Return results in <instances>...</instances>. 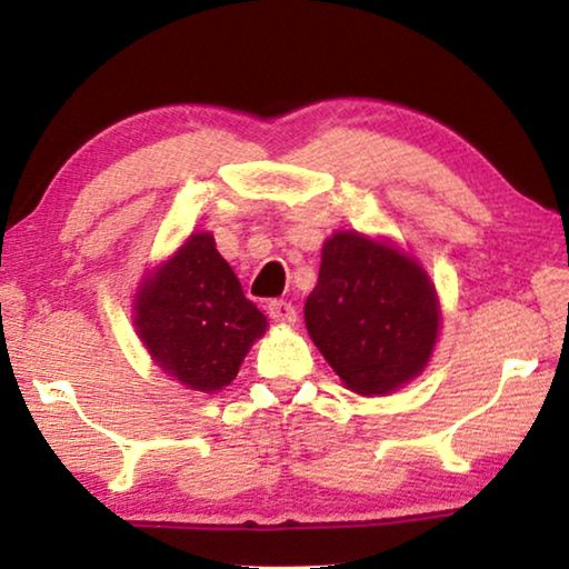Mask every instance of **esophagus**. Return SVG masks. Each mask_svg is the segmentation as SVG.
Wrapping results in <instances>:
<instances>
[{"label":"esophagus","mask_w":569,"mask_h":569,"mask_svg":"<svg viewBox=\"0 0 569 569\" xmlns=\"http://www.w3.org/2000/svg\"><path fill=\"white\" fill-rule=\"evenodd\" d=\"M267 310H269V316L279 323H295V321H298V310H295L292 302H287V300H271Z\"/></svg>","instance_id":"34e87169"}]
</instances>
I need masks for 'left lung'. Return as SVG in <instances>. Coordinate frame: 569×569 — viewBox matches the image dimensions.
I'll list each match as a JSON object with an SVG mask.
<instances>
[{
  "mask_svg": "<svg viewBox=\"0 0 569 569\" xmlns=\"http://www.w3.org/2000/svg\"><path fill=\"white\" fill-rule=\"evenodd\" d=\"M306 326L349 391L386 396L430 362L440 302L409 253L347 230L323 243Z\"/></svg>",
  "mask_w": 569,
  "mask_h": 569,
  "instance_id": "left-lung-1",
  "label": "left lung"
}]
</instances>
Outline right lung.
<instances>
[{"label": "right lung", "instance_id": "1", "mask_svg": "<svg viewBox=\"0 0 569 569\" xmlns=\"http://www.w3.org/2000/svg\"><path fill=\"white\" fill-rule=\"evenodd\" d=\"M134 326L152 360L191 391L232 383L240 362L267 331L212 232H193L139 287Z\"/></svg>", "mask_w": 569, "mask_h": 569}]
</instances>
